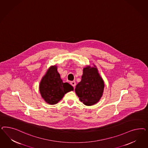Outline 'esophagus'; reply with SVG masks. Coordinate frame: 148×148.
Listing matches in <instances>:
<instances>
[{"mask_svg":"<svg viewBox=\"0 0 148 148\" xmlns=\"http://www.w3.org/2000/svg\"><path fill=\"white\" fill-rule=\"evenodd\" d=\"M71 85L72 86H73L74 87H75V86L76 85V82H75V81H71Z\"/></svg>","mask_w":148,"mask_h":148,"instance_id":"1","label":"esophagus"}]
</instances>
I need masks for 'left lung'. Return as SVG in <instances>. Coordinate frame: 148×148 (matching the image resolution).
<instances>
[{"mask_svg": "<svg viewBox=\"0 0 148 148\" xmlns=\"http://www.w3.org/2000/svg\"><path fill=\"white\" fill-rule=\"evenodd\" d=\"M104 86L98 69L87 66L83 69L81 80L76 85L75 90L81 102L87 106H91L97 103L101 98Z\"/></svg>", "mask_w": 148, "mask_h": 148, "instance_id": "obj_1", "label": "left lung"}]
</instances>
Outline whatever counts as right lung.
Instances as JSON below:
<instances>
[{"label":"right lung","mask_w":148,"mask_h":148,"mask_svg":"<svg viewBox=\"0 0 148 148\" xmlns=\"http://www.w3.org/2000/svg\"><path fill=\"white\" fill-rule=\"evenodd\" d=\"M57 66L48 69L40 84V92L45 102L50 105L58 103L64 94L74 88L68 82H63L58 72Z\"/></svg>","instance_id":"obj_1"}]
</instances>
